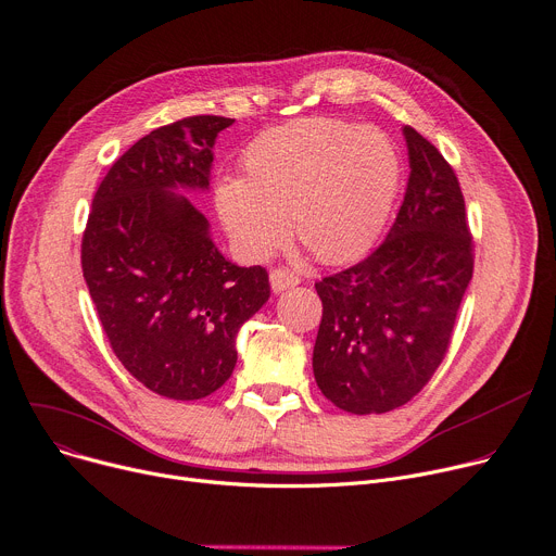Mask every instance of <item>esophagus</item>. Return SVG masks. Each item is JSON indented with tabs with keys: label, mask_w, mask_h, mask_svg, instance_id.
<instances>
[{
	"label": "esophagus",
	"mask_w": 556,
	"mask_h": 556,
	"mask_svg": "<svg viewBox=\"0 0 556 556\" xmlns=\"http://www.w3.org/2000/svg\"><path fill=\"white\" fill-rule=\"evenodd\" d=\"M298 283H300V275L298 273H292L288 268L270 270V286H273L275 292H283V290L298 286Z\"/></svg>",
	"instance_id": "obj_1"
}]
</instances>
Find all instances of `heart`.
Segmentation results:
<instances>
[{
    "label": "heart",
    "mask_w": 556,
    "mask_h": 556,
    "mask_svg": "<svg viewBox=\"0 0 556 556\" xmlns=\"http://www.w3.org/2000/svg\"><path fill=\"white\" fill-rule=\"evenodd\" d=\"M245 178L216 185V210L235 245L266 258L288 237L317 262H353L382 235L393 212L402 161L376 127L306 118L256 136L243 154Z\"/></svg>",
    "instance_id": "1"
}]
</instances>
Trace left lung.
I'll return each instance as SVG.
<instances>
[{
  "label": "left lung",
  "instance_id": "8db88e82",
  "mask_svg": "<svg viewBox=\"0 0 556 556\" xmlns=\"http://www.w3.org/2000/svg\"><path fill=\"white\" fill-rule=\"evenodd\" d=\"M402 134L412 174L393 228L359 264L315 283L324 306L315 382L357 416L393 412L431 380L473 273L452 165L414 127Z\"/></svg>",
  "mask_w": 556,
  "mask_h": 556
}]
</instances>
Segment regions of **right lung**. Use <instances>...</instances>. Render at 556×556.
<instances>
[{
    "label": "right lung",
    "mask_w": 556,
    "mask_h": 556,
    "mask_svg": "<svg viewBox=\"0 0 556 556\" xmlns=\"http://www.w3.org/2000/svg\"><path fill=\"white\" fill-rule=\"evenodd\" d=\"M235 121L159 127L111 165L83 235V273L116 357L150 391L201 400L237 364V332L270 298L262 266L218 252L180 190H207L212 147Z\"/></svg>",
    "instance_id": "1"
}]
</instances>
